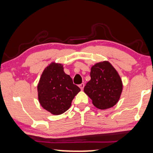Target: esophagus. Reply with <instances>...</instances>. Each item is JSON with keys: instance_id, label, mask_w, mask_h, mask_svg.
<instances>
[{"instance_id": "obj_1", "label": "esophagus", "mask_w": 153, "mask_h": 153, "mask_svg": "<svg viewBox=\"0 0 153 153\" xmlns=\"http://www.w3.org/2000/svg\"><path fill=\"white\" fill-rule=\"evenodd\" d=\"M79 86V88L81 89V90H83V89H84V83H82V84H81Z\"/></svg>"}]
</instances>
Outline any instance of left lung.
Instances as JSON below:
<instances>
[{
  "label": "left lung",
  "instance_id": "8db88e82",
  "mask_svg": "<svg viewBox=\"0 0 153 153\" xmlns=\"http://www.w3.org/2000/svg\"><path fill=\"white\" fill-rule=\"evenodd\" d=\"M91 80L84 86V92L97 108L105 110L116 105L122 91V82L116 69L104 61L91 67Z\"/></svg>",
  "mask_w": 153,
  "mask_h": 153
}]
</instances>
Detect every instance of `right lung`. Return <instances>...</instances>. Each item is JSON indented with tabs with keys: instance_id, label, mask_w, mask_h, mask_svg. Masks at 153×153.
<instances>
[{
	"instance_id": "1",
	"label": "right lung",
	"mask_w": 153,
	"mask_h": 153,
	"mask_svg": "<svg viewBox=\"0 0 153 153\" xmlns=\"http://www.w3.org/2000/svg\"><path fill=\"white\" fill-rule=\"evenodd\" d=\"M81 89L65 73L62 65L51 63L44 69L38 84L41 105L51 114L58 115L68 110Z\"/></svg>"
}]
</instances>
